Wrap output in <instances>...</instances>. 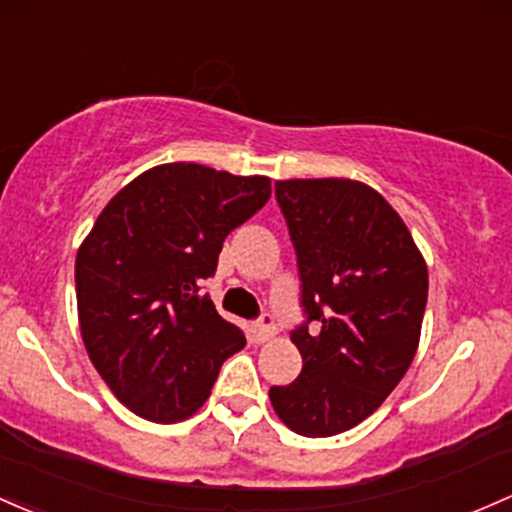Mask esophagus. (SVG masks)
<instances>
[{"label": "esophagus", "instance_id": "obj_1", "mask_svg": "<svg viewBox=\"0 0 512 512\" xmlns=\"http://www.w3.org/2000/svg\"><path fill=\"white\" fill-rule=\"evenodd\" d=\"M252 336H255L257 343L270 341V338L274 336V319L270 314H262L260 321H255V324H252Z\"/></svg>", "mask_w": 512, "mask_h": 512}]
</instances>
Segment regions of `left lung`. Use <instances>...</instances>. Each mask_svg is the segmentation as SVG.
Masks as SVG:
<instances>
[{
	"label": "left lung",
	"instance_id": "1",
	"mask_svg": "<svg viewBox=\"0 0 512 512\" xmlns=\"http://www.w3.org/2000/svg\"><path fill=\"white\" fill-rule=\"evenodd\" d=\"M301 279V373L270 387L301 437H333L378 410L405 378L422 333L429 274L395 208L351 179L274 184Z\"/></svg>",
	"mask_w": 512,
	"mask_h": 512
}]
</instances>
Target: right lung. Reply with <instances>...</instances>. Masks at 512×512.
<instances>
[{
	"mask_svg": "<svg viewBox=\"0 0 512 512\" xmlns=\"http://www.w3.org/2000/svg\"><path fill=\"white\" fill-rule=\"evenodd\" d=\"M272 196L267 176L176 161L144 171L102 208L75 257L85 351L117 400L159 424L211 395L238 326L201 294L230 230Z\"/></svg>",
	"mask_w": 512,
	"mask_h": 512,
	"instance_id": "add662e5",
	"label": "right lung"
}]
</instances>
